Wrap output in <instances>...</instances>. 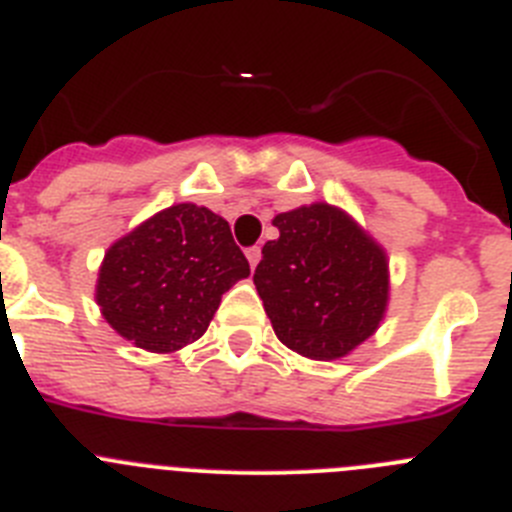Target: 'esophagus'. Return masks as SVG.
Wrapping results in <instances>:
<instances>
[{
  "label": "esophagus",
  "instance_id": "1",
  "mask_svg": "<svg viewBox=\"0 0 512 512\" xmlns=\"http://www.w3.org/2000/svg\"><path fill=\"white\" fill-rule=\"evenodd\" d=\"M246 259H248V264H251V269H256V264L261 261V248L259 246L246 248Z\"/></svg>",
  "mask_w": 512,
  "mask_h": 512
}]
</instances>
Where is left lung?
I'll return each mask as SVG.
<instances>
[{
  "label": "left lung",
  "mask_w": 512,
  "mask_h": 512,
  "mask_svg": "<svg viewBox=\"0 0 512 512\" xmlns=\"http://www.w3.org/2000/svg\"><path fill=\"white\" fill-rule=\"evenodd\" d=\"M253 284L274 333L315 361L346 356L372 336L387 307V256L336 207L310 205L274 217Z\"/></svg>",
  "instance_id": "left-lung-1"
}]
</instances>
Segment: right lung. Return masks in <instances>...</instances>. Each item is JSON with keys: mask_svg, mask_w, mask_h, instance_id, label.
Instances as JSON below:
<instances>
[{"mask_svg": "<svg viewBox=\"0 0 512 512\" xmlns=\"http://www.w3.org/2000/svg\"><path fill=\"white\" fill-rule=\"evenodd\" d=\"M248 274L223 217L174 205L104 253L97 305L122 338L169 354L205 333L220 297Z\"/></svg>", "mask_w": 512, "mask_h": 512, "instance_id": "obj_1", "label": "right lung"}]
</instances>
